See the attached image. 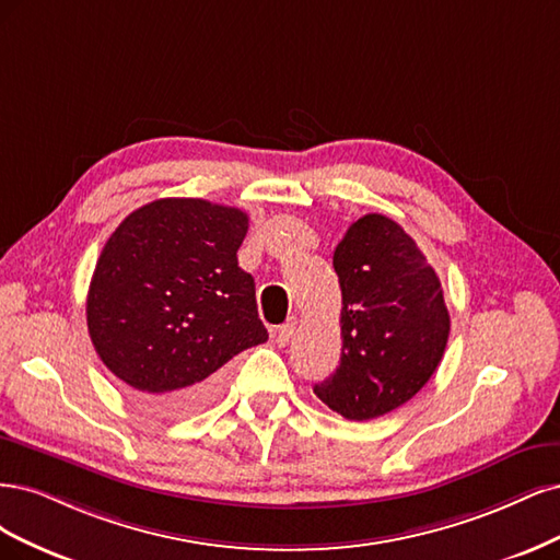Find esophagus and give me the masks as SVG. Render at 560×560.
I'll list each match as a JSON object with an SVG mask.
<instances>
[{
    "label": "esophagus",
    "instance_id": "1",
    "mask_svg": "<svg viewBox=\"0 0 560 560\" xmlns=\"http://www.w3.org/2000/svg\"><path fill=\"white\" fill-rule=\"evenodd\" d=\"M295 328H298V320H295V318H288V320L283 323V326H279L277 332H275L277 345H279V347H288V341H291L293 335H295Z\"/></svg>",
    "mask_w": 560,
    "mask_h": 560
}]
</instances>
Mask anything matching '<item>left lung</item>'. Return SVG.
<instances>
[{
	"mask_svg": "<svg viewBox=\"0 0 560 560\" xmlns=\"http://www.w3.org/2000/svg\"><path fill=\"white\" fill-rule=\"evenodd\" d=\"M341 358L314 386L349 421L411 400L435 374L451 330L440 277L409 234L382 213L358 219L335 248Z\"/></svg>",
	"mask_w": 560,
	"mask_h": 560,
	"instance_id": "8db88e82",
	"label": "left lung"
}]
</instances>
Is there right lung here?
Returning <instances> with one entry per match:
<instances>
[{
	"label": "right lung",
	"instance_id": "add662e5",
	"mask_svg": "<svg viewBox=\"0 0 560 560\" xmlns=\"http://www.w3.org/2000/svg\"><path fill=\"white\" fill-rule=\"evenodd\" d=\"M246 230L240 209L165 197L106 240L88 291V332L143 409L207 407L228 360L267 341L254 277L237 262Z\"/></svg>",
	"mask_w": 560,
	"mask_h": 560
}]
</instances>
